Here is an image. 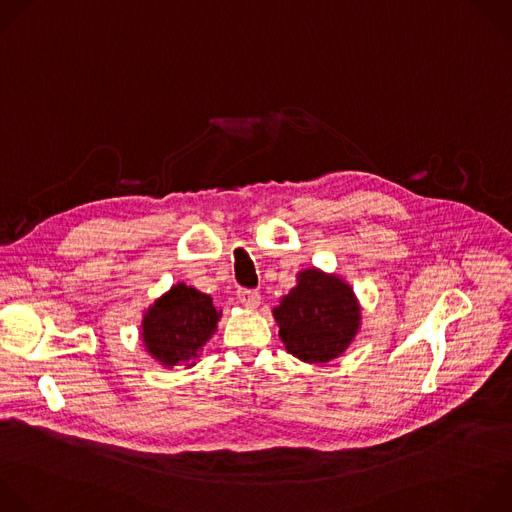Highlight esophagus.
I'll list each match as a JSON object with an SVG mask.
<instances>
[{
    "label": "esophagus",
    "mask_w": 512,
    "mask_h": 512,
    "mask_svg": "<svg viewBox=\"0 0 512 512\" xmlns=\"http://www.w3.org/2000/svg\"><path fill=\"white\" fill-rule=\"evenodd\" d=\"M237 299H239V303H243L247 309H255V307H259V303H261V295H259L257 291H253V289H239V291H237Z\"/></svg>",
    "instance_id": "34e87169"
}]
</instances>
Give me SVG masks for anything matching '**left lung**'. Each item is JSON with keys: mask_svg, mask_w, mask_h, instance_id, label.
Returning <instances> with one entry per match:
<instances>
[{"mask_svg": "<svg viewBox=\"0 0 512 512\" xmlns=\"http://www.w3.org/2000/svg\"><path fill=\"white\" fill-rule=\"evenodd\" d=\"M273 315L287 352L307 364H327L342 356L360 329V305L352 287L319 269L301 271Z\"/></svg>", "mask_w": 512, "mask_h": 512, "instance_id": "obj_1", "label": "left lung"}]
</instances>
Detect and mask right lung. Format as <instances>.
<instances>
[{"label": "right lung", "mask_w": 512, "mask_h": 512, "mask_svg": "<svg viewBox=\"0 0 512 512\" xmlns=\"http://www.w3.org/2000/svg\"><path fill=\"white\" fill-rule=\"evenodd\" d=\"M219 317L221 311L215 309L207 293L179 283L144 313L142 342L156 362L173 368L199 358L201 348L217 329Z\"/></svg>", "instance_id": "obj_1"}]
</instances>
